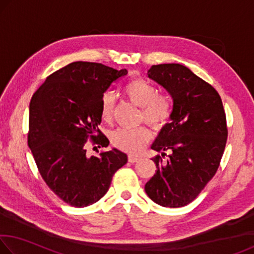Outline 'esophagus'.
Returning a JSON list of instances; mask_svg holds the SVG:
<instances>
[{"label": "esophagus", "instance_id": "34e87169", "mask_svg": "<svg viewBox=\"0 0 254 254\" xmlns=\"http://www.w3.org/2000/svg\"><path fill=\"white\" fill-rule=\"evenodd\" d=\"M128 162H131V163H135V162H137V161H139L140 160V159L139 158H137V157H134V156H128Z\"/></svg>", "mask_w": 254, "mask_h": 254}]
</instances>
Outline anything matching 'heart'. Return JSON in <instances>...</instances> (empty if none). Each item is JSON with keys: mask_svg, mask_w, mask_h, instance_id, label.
Returning <instances> with one entry per match:
<instances>
[{"mask_svg": "<svg viewBox=\"0 0 254 254\" xmlns=\"http://www.w3.org/2000/svg\"><path fill=\"white\" fill-rule=\"evenodd\" d=\"M123 93L135 105L141 106L140 120L154 128H161L170 120L173 106L168 96L160 94L156 86L143 78H133L124 85ZM114 96L110 92L102 95L100 112L103 121L111 122L113 118ZM151 140L149 127L141 126L133 128L121 127L111 135L112 144L131 154L140 153Z\"/></svg>", "mask_w": 254, "mask_h": 254, "instance_id": "obj_1", "label": "heart"}]
</instances>
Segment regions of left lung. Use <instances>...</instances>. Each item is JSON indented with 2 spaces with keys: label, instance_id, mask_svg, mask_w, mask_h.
Masks as SVG:
<instances>
[{
  "label": "left lung",
  "instance_id": "left-lung-1",
  "mask_svg": "<svg viewBox=\"0 0 254 254\" xmlns=\"http://www.w3.org/2000/svg\"><path fill=\"white\" fill-rule=\"evenodd\" d=\"M148 77L169 92L174 107L170 123L151 147L162 153L152 158L157 173L144 190L163 207H183L200 194L220 167L227 140L225 111L216 89L183 65H153ZM166 151L172 153L163 161Z\"/></svg>",
  "mask_w": 254,
  "mask_h": 254
}]
</instances>
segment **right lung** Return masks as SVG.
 Masks as SVG:
<instances>
[{
    "mask_svg": "<svg viewBox=\"0 0 254 254\" xmlns=\"http://www.w3.org/2000/svg\"><path fill=\"white\" fill-rule=\"evenodd\" d=\"M127 74V69L75 62L49 75L33 94L29 148L47 186L68 205L85 207L100 200L113 175L127 162V154L118 149L97 157L86 153L88 140L98 148L109 144L98 128L101 98Z\"/></svg>",
    "mask_w": 254,
    "mask_h": 254,
    "instance_id": "obj_1",
    "label": "right lung"
}]
</instances>
